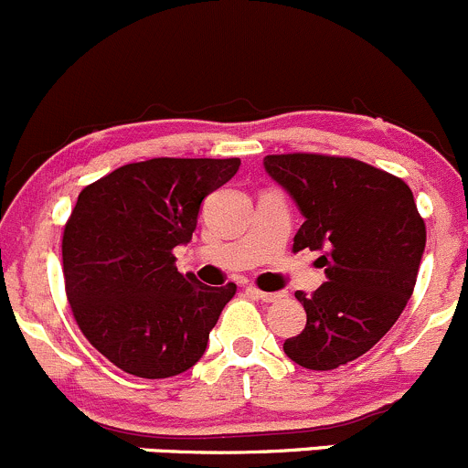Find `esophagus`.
I'll return each mask as SVG.
<instances>
[{"label": "esophagus", "instance_id": "34e87169", "mask_svg": "<svg viewBox=\"0 0 468 468\" xmlns=\"http://www.w3.org/2000/svg\"><path fill=\"white\" fill-rule=\"evenodd\" d=\"M254 295H257L261 303H280V300L286 298V293H282V291H257L254 289Z\"/></svg>", "mask_w": 468, "mask_h": 468}]
</instances>
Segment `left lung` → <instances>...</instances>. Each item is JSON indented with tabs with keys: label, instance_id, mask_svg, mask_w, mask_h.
Instances as JSON below:
<instances>
[{
	"label": "left lung",
	"instance_id": "1",
	"mask_svg": "<svg viewBox=\"0 0 468 468\" xmlns=\"http://www.w3.org/2000/svg\"><path fill=\"white\" fill-rule=\"evenodd\" d=\"M263 168L303 214L293 252L318 250L325 282L295 298L307 325L284 341L291 362L332 371L373 348L405 309L425 223L402 179L346 156L271 154Z\"/></svg>",
	"mask_w": 468,
	"mask_h": 468
}]
</instances>
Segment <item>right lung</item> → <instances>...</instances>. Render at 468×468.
I'll list each match as a JSON object with an SVG mask.
<instances>
[{
	"mask_svg": "<svg viewBox=\"0 0 468 468\" xmlns=\"http://www.w3.org/2000/svg\"><path fill=\"white\" fill-rule=\"evenodd\" d=\"M240 159L127 164L79 193L63 232V277L79 330L124 373L161 380L205 355L236 284L207 286L175 266L202 202Z\"/></svg>",
	"mask_w": 468,
	"mask_h": 468,
	"instance_id": "1",
	"label": "right lung"
}]
</instances>
